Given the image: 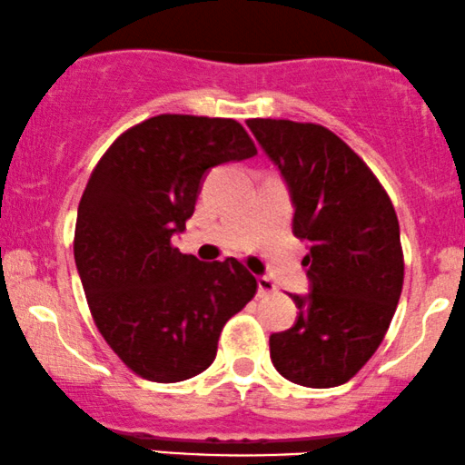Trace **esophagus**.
<instances>
[{
    "label": "esophagus",
    "instance_id": "esophagus-1",
    "mask_svg": "<svg viewBox=\"0 0 465 465\" xmlns=\"http://www.w3.org/2000/svg\"><path fill=\"white\" fill-rule=\"evenodd\" d=\"M256 285H259V298L270 296V293L276 292V285H274V282H272L267 276H259V278H256Z\"/></svg>",
    "mask_w": 465,
    "mask_h": 465
}]
</instances>
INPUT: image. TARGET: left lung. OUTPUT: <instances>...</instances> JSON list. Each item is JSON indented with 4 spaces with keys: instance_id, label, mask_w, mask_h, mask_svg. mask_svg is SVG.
<instances>
[{
    "instance_id": "left-lung-1",
    "label": "left lung",
    "mask_w": 465,
    "mask_h": 465,
    "mask_svg": "<svg viewBox=\"0 0 465 465\" xmlns=\"http://www.w3.org/2000/svg\"><path fill=\"white\" fill-rule=\"evenodd\" d=\"M293 204V234L309 242V293L292 300V329L270 337L274 368L292 383L337 387L383 341L405 263L390 195L337 134L318 124L248 119Z\"/></svg>"
}]
</instances>
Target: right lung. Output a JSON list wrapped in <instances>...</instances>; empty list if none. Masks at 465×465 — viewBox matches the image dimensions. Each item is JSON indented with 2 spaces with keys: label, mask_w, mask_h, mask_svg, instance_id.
Instances as JSON below:
<instances>
[{
  "label": "right lung",
  "mask_w": 465,
  "mask_h": 465,
  "mask_svg": "<svg viewBox=\"0 0 465 465\" xmlns=\"http://www.w3.org/2000/svg\"><path fill=\"white\" fill-rule=\"evenodd\" d=\"M256 147L234 119L158 114L125 130L93 169L74 256L102 337L134 374L178 383L215 361L228 320L256 293L237 259L204 261L172 245L211 167Z\"/></svg>",
  "instance_id": "obj_1"
}]
</instances>
